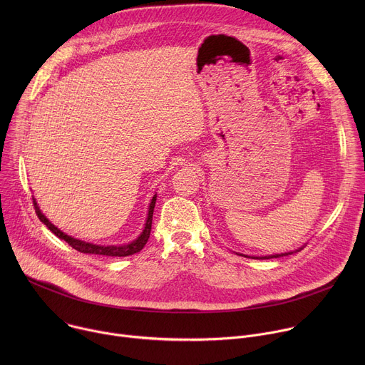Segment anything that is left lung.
<instances>
[{
	"instance_id": "left-lung-1",
	"label": "left lung",
	"mask_w": 365,
	"mask_h": 365,
	"mask_svg": "<svg viewBox=\"0 0 365 365\" xmlns=\"http://www.w3.org/2000/svg\"><path fill=\"white\" fill-rule=\"evenodd\" d=\"M289 254H293V252H284V254H276V255H269V257H255V258H259V259H266V258H279V257H283V255H289Z\"/></svg>"
}]
</instances>
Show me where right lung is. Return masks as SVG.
<instances>
[{"mask_svg":"<svg viewBox=\"0 0 365 365\" xmlns=\"http://www.w3.org/2000/svg\"><path fill=\"white\" fill-rule=\"evenodd\" d=\"M155 197L158 196H153L151 199V203H150V207H148V217H147V221H145V227L141 232V235L133 241L131 244H127V245H96V244H89V242H85V241H81V240H75L66 234H63L61 230H58L53 224L48 222V220L40 212L38 206L36 203V200L33 199V205H34V210H36V214L38 217V220L51 231L56 237H59L61 240H65L72 248H75L76 251L79 252H85V254H98V255H108V257H127V255H133L138 251H141L144 248V245L147 244L148 241V237H150V231H151V222H153V211H154V205H155Z\"/></svg>","mask_w":365,"mask_h":365,"instance_id":"1","label":"right lung"}]
</instances>
